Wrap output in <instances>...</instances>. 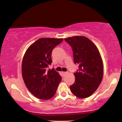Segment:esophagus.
Returning a JSON list of instances; mask_svg holds the SVG:
<instances>
[{
  "label": "esophagus",
  "instance_id": "obj_1",
  "mask_svg": "<svg viewBox=\"0 0 122 122\" xmlns=\"http://www.w3.org/2000/svg\"><path fill=\"white\" fill-rule=\"evenodd\" d=\"M62 73L64 74V75H66L67 73H68V72H62Z\"/></svg>",
  "mask_w": 122,
  "mask_h": 122
}]
</instances>
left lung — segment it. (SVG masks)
<instances>
[{
    "label": "left lung",
    "instance_id": "left-lung-1",
    "mask_svg": "<svg viewBox=\"0 0 122 122\" xmlns=\"http://www.w3.org/2000/svg\"><path fill=\"white\" fill-rule=\"evenodd\" d=\"M64 40L72 47L74 62L79 65V69L74 73L75 81L70 86L71 92L77 97H89L103 79V64L100 53L86 37L75 36Z\"/></svg>",
    "mask_w": 122,
    "mask_h": 122
}]
</instances>
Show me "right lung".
<instances>
[{"label": "right lung", "mask_w": 122, "mask_h": 122, "mask_svg": "<svg viewBox=\"0 0 122 122\" xmlns=\"http://www.w3.org/2000/svg\"><path fill=\"white\" fill-rule=\"evenodd\" d=\"M63 39L42 38L36 41L25 53L22 73L26 87L36 97L48 100L55 95L62 77L51 65L52 50Z\"/></svg>", "instance_id": "add662e5"}]
</instances>
